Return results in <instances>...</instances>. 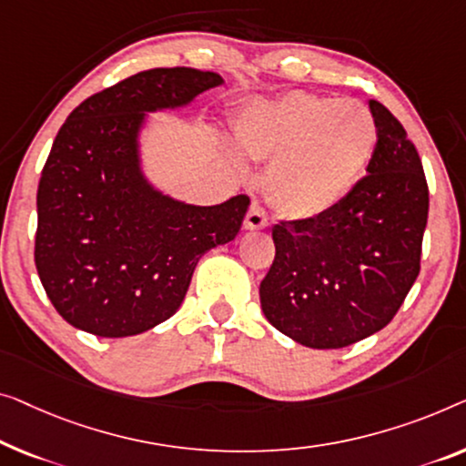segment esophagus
<instances>
[{
  "mask_svg": "<svg viewBox=\"0 0 466 466\" xmlns=\"http://www.w3.org/2000/svg\"><path fill=\"white\" fill-rule=\"evenodd\" d=\"M266 226H268L266 211H263V207L253 203L245 218V230H259V228H266Z\"/></svg>",
  "mask_w": 466,
  "mask_h": 466,
  "instance_id": "34e87169",
  "label": "esophagus"
}]
</instances>
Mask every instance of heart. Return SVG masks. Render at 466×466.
<instances>
[{
	"label": "heart",
	"mask_w": 466,
	"mask_h": 466,
	"mask_svg": "<svg viewBox=\"0 0 466 466\" xmlns=\"http://www.w3.org/2000/svg\"><path fill=\"white\" fill-rule=\"evenodd\" d=\"M236 136L248 157L272 161L266 179L269 203L284 218L318 219L362 182L379 127L360 102L289 92L251 104L236 123Z\"/></svg>",
	"instance_id": "heart-1"
}]
</instances>
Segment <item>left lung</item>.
<instances>
[{"label":"left lung","mask_w":466,"mask_h":466,"mask_svg":"<svg viewBox=\"0 0 466 466\" xmlns=\"http://www.w3.org/2000/svg\"><path fill=\"white\" fill-rule=\"evenodd\" d=\"M368 104L379 127L368 176L335 211L276 224V255L259 284L269 324L314 350L385 329L420 272L429 215L420 157L383 104Z\"/></svg>","instance_id":"obj_1"}]
</instances>
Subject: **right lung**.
Instances as JSON below:
<instances>
[{
  "label": "right lung",
  "instance_id": "obj_1",
  "mask_svg": "<svg viewBox=\"0 0 466 466\" xmlns=\"http://www.w3.org/2000/svg\"><path fill=\"white\" fill-rule=\"evenodd\" d=\"M221 83L198 68H150L89 96L60 127L37 188L35 266L75 329L110 339L155 329L182 305L200 257L238 234L247 194L179 203L144 177L137 144L146 113Z\"/></svg>",
  "mask_w": 466,
  "mask_h": 466
}]
</instances>
